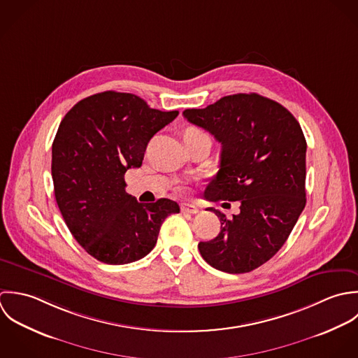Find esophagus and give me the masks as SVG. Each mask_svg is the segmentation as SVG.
Wrapping results in <instances>:
<instances>
[{
	"instance_id": "obj_1",
	"label": "esophagus",
	"mask_w": 358,
	"mask_h": 358,
	"mask_svg": "<svg viewBox=\"0 0 358 358\" xmlns=\"http://www.w3.org/2000/svg\"><path fill=\"white\" fill-rule=\"evenodd\" d=\"M181 212L182 213H188V215H196L199 212V209L194 205H189V203H182L181 205Z\"/></svg>"
}]
</instances>
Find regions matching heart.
Returning a JSON list of instances; mask_svg holds the SVG:
<instances>
[{
  "label": "heart",
  "mask_w": 358,
  "mask_h": 358,
  "mask_svg": "<svg viewBox=\"0 0 358 358\" xmlns=\"http://www.w3.org/2000/svg\"><path fill=\"white\" fill-rule=\"evenodd\" d=\"M201 136H206L202 130L196 129V127H189L185 130L184 133V138H188V137H201Z\"/></svg>",
  "instance_id": "heart-1"
}]
</instances>
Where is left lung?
Masks as SVG:
<instances>
[{
	"label": "left lung",
	"instance_id": "8db88e82",
	"mask_svg": "<svg viewBox=\"0 0 358 358\" xmlns=\"http://www.w3.org/2000/svg\"><path fill=\"white\" fill-rule=\"evenodd\" d=\"M182 115L221 143L220 170L206 198L241 203L231 218L209 209L221 229L215 239L199 242V252L220 271H253L282 248L306 206L301 127L281 103L256 92L222 96Z\"/></svg>",
	"mask_w": 358,
	"mask_h": 358
}]
</instances>
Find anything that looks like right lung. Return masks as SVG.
Returning <instances> with one entry per match:
<instances>
[{
  "mask_svg": "<svg viewBox=\"0 0 358 358\" xmlns=\"http://www.w3.org/2000/svg\"><path fill=\"white\" fill-rule=\"evenodd\" d=\"M177 116L134 94L105 91L81 99L62 119L52 143L55 199L74 239L96 260L119 266L143 259L164 218L180 213L166 198L137 202L124 181L129 169L141 167L150 138Z\"/></svg>",
  "mask_w": 358,
  "mask_h": 358,
  "instance_id": "obj_1",
  "label": "right lung"
}]
</instances>
